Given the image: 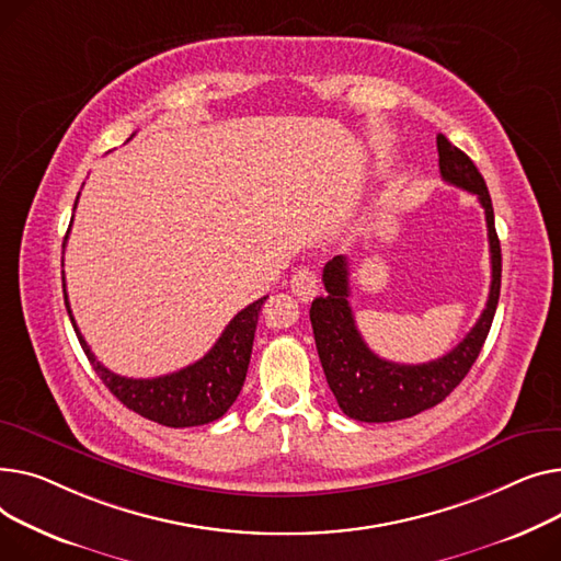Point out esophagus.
Wrapping results in <instances>:
<instances>
[{
    "label": "esophagus",
    "instance_id": "1",
    "mask_svg": "<svg viewBox=\"0 0 561 561\" xmlns=\"http://www.w3.org/2000/svg\"><path fill=\"white\" fill-rule=\"evenodd\" d=\"M289 285H291V291L299 296L301 301H310L312 296H317V291H319V278H317V272H312V270H299V272H294V276H291V280H289Z\"/></svg>",
    "mask_w": 561,
    "mask_h": 561
}]
</instances>
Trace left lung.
Here are the masks:
<instances>
[{
  "label": "left lung",
  "instance_id": "obj_1",
  "mask_svg": "<svg viewBox=\"0 0 561 561\" xmlns=\"http://www.w3.org/2000/svg\"><path fill=\"white\" fill-rule=\"evenodd\" d=\"M437 151L442 179L478 194V202L484 208L491 251V287L486 308L471 328V333H467V337L450 353L433 362H423V365H399V362L378 357L357 331L348 304L351 285L346 255L328 260L323 267V287L328 294L317 296L312 301L310 321L328 387L335 393L342 412L355 421H401L442 403L473 367L489 335L493 314H496L503 257L486 183L473 160L442 134L437 136Z\"/></svg>",
  "mask_w": 561,
  "mask_h": 561
}]
</instances>
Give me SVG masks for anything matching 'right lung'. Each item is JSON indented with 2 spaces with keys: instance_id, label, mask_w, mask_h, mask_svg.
Wrapping results in <instances>:
<instances>
[{
  "instance_id": "add662e5",
  "label": "right lung",
  "mask_w": 561,
  "mask_h": 561,
  "mask_svg": "<svg viewBox=\"0 0 561 561\" xmlns=\"http://www.w3.org/2000/svg\"><path fill=\"white\" fill-rule=\"evenodd\" d=\"M65 240H68V236H65ZM62 296L81 348L88 355L96 376L111 389L113 397H117V401L124 403L128 410L168 427H192L217 421L236 403L249 369L257 314L262 304L267 301V296H262V299L253 301L230 319L215 346L202 359H196L194 365L158 378H126L106 369L90 351L72 317L68 291H65V276Z\"/></svg>"
}]
</instances>
